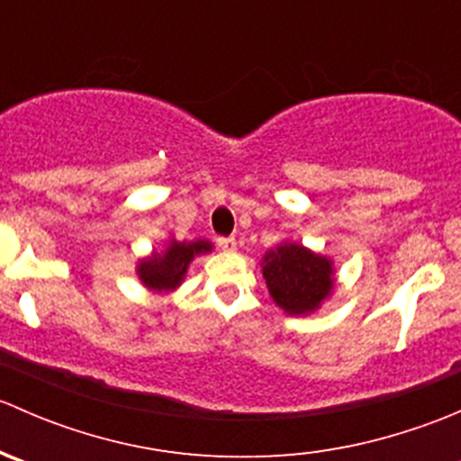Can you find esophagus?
I'll return each instance as SVG.
<instances>
[{
  "instance_id": "1",
  "label": "esophagus",
  "mask_w": 461,
  "mask_h": 461,
  "mask_svg": "<svg viewBox=\"0 0 461 461\" xmlns=\"http://www.w3.org/2000/svg\"><path fill=\"white\" fill-rule=\"evenodd\" d=\"M218 248H221L222 252H236V239L234 236H221V239H218Z\"/></svg>"
}]
</instances>
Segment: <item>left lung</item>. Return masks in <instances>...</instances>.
<instances>
[{
  "label": "left lung",
  "instance_id": "obj_1",
  "mask_svg": "<svg viewBox=\"0 0 461 461\" xmlns=\"http://www.w3.org/2000/svg\"><path fill=\"white\" fill-rule=\"evenodd\" d=\"M274 303L290 317L314 314L334 292V260L296 240H281L260 258Z\"/></svg>",
  "mask_w": 461,
  "mask_h": 461
}]
</instances>
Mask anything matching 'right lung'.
<instances>
[{"label": "right lung", "mask_w": 461, "mask_h": 461, "mask_svg": "<svg viewBox=\"0 0 461 461\" xmlns=\"http://www.w3.org/2000/svg\"><path fill=\"white\" fill-rule=\"evenodd\" d=\"M212 249L213 243L207 239L178 240L176 236H169L165 240V248L153 249L149 257L138 260L136 276L149 292L171 294L185 283V276H187V269L194 263V258L209 254Z\"/></svg>", "instance_id": "obj_1"}]
</instances>
